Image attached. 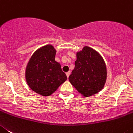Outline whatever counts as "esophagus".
<instances>
[{
  "instance_id": "esophagus-1",
  "label": "esophagus",
  "mask_w": 133,
  "mask_h": 133,
  "mask_svg": "<svg viewBox=\"0 0 133 133\" xmlns=\"http://www.w3.org/2000/svg\"><path fill=\"white\" fill-rule=\"evenodd\" d=\"M70 74H71V72L70 71H68V72H66V75H67V77H69V75H70Z\"/></svg>"
}]
</instances>
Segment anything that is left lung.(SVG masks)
Listing matches in <instances>:
<instances>
[{
  "mask_svg": "<svg viewBox=\"0 0 133 133\" xmlns=\"http://www.w3.org/2000/svg\"><path fill=\"white\" fill-rule=\"evenodd\" d=\"M75 68L69 81L85 97L96 94L103 88L107 79V68L100 54L88 46L77 53Z\"/></svg>",
  "mask_w": 133,
  "mask_h": 133,
  "instance_id": "obj_1",
  "label": "left lung"
}]
</instances>
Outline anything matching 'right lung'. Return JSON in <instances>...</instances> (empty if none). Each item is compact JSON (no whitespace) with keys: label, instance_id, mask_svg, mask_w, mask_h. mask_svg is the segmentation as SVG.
Segmentation results:
<instances>
[{"label":"right lung","instance_id":"1","mask_svg":"<svg viewBox=\"0 0 133 133\" xmlns=\"http://www.w3.org/2000/svg\"><path fill=\"white\" fill-rule=\"evenodd\" d=\"M56 53L52 45L43 46L33 54L26 66V82L32 90L43 96L52 95L67 79L55 60Z\"/></svg>","mask_w":133,"mask_h":133}]
</instances>
